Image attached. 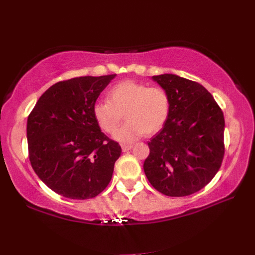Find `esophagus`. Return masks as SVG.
Instances as JSON below:
<instances>
[{
	"instance_id": "obj_1",
	"label": "esophagus",
	"mask_w": 255,
	"mask_h": 255,
	"mask_svg": "<svg viewBox=\"0 0 255 255\" xmlns=\"http://www.w3.org/2000/svg\"><path fill=\"white\" fill-rule=\"evenodd\" d=\"M121 147H122V151L123 152H128V151L131 150V148L133 147V145H132V144H122Z\"/></svg>"
}]
</instances>
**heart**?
Here are the masks:
<instances>
[{
    "label": "heart",
    "instance_id": "1",
    "mask_svg": "<svg viewBox=\"0 0 255 255\" xmlns=\"http://www.w3.org/2000/svg\"><path fill=\"white\" fill-rule=\"evenodd\" d=\"M108 102H97L92 112L103 132L112 134L124 114L127 123L114 134V138L131 143L143 134L153 135L164 126L170 114L171 102L165 90L135 81H122L107 94Z\"/></svg>",
    "mask_w": 255,
    "mask_h": 255
}]
</instances>
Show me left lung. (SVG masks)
Instances as JSON below:
<instances>
[{
	"instance_id": "obj_1",
	"label": "left lung",
	"mask_w": 255,
	"mask_h": 255,
	"mask_svg": "<svg viewBox=\"0 0 255 255\" xmlns=\"http://www.w3.org/2000/svg\"><path fill=\"white\" fill-rule=\"evenodd\" d=\"M169 94L170 114L147 143L143 164L152 186L167 196H186L209 183L224 156V117L208 90L175 74L152 76Z\"/></svg>"
}]
</instances>
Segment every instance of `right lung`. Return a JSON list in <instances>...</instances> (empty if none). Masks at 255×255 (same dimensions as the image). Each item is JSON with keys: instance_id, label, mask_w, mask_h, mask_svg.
<instances>
[{"instance_id": "right-lung-1", "label": "right lung", "mask_w": 255, "mask_h": 255, "mask_svg": "<svg viewBox=\"0 0 255 255\" xmlns=\"http://www.w3.org/2000/svg\"><path fill=\"white\" fill-rule=\"evenodd\" d=\"M117 76H80L47 89L27 118L28 157L57 194L92 199L108 186L121 146L101 131L93 105Z\"/></svg>"}]
</instances>
